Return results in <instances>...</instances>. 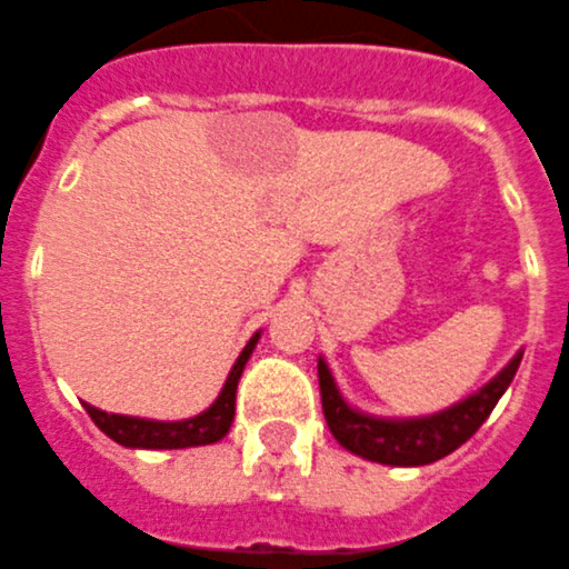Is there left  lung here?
I'll list each match as a JSON object with an SVG mask.
<instances>
[{
  "label": "left lung",
  "mask_w": 569,
  "mask_h": 569,
  "mask_svg": "<svg viewBox=\"0 0 569 569\" xmlns=\"http://www.w3.org/2000/svg\"><path fill=\"white\" fill-rule=\"evenodd\" d=\"M521 355L523 352H518L478 392L441 409V412L423 415V418H378V415L360 412L352 403H346L329 363L318 358L320 401H323L326 423H329L340 447L367 458V461L389 463V467H423V463L441 461L443 456L467 443L478 432V427L490 418L498 398L507 392V387L516 378Z\"/></svg>",
  "instance_id": "8db88e82"
}]
</instances>
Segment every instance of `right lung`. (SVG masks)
Returning a JSON list of instances; mask_svg holds the SVG:
<instances>
[{"mask_svg":"<svg viewBox=\"0 0 569 569\" xmlns=\"http://www.w3.org/2000/svg\"><path fill=\"white\" fill-rule=\"evenodd\" d=\"M260 332L251 335L240 358L234 360L229 378H226L223 389L217 395V401L209 409H202L194 418L186 421H151V418H134V415H113L102 412V409L86 403V412L91 415V421L111 438V441L122 443L131 449H186V447H206V443H217L226 438L234 421V398L237 383L243 375L246 363H249L251 352H254Z\"/></svg>","mask_w":569,"mask_h":569,"instance_id":"add662e5","label":"right lung"}]
</instances>
